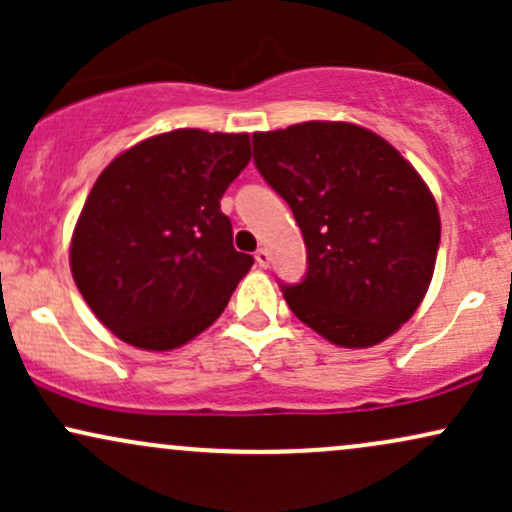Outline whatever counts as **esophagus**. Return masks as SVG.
Here are the masks:
<instances>
[{"label": "esophagus", "mask_w": 512, "mask_h": 512, "mask_svg": "<svg viewBox=\"0 0 512 512\" xmlns=\"http://www.w3.org/2000/svg\"><path fill=\"white\" fill-rule=\"evenodd\" d=\"M255 260H257V264H260V267H269V260H272V257H269L267 248H260L255 252Z\"/></svg>", "instance_id": "34e87169"}]
</instances>
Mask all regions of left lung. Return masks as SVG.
Instances as JSON below:
<instances>
[{
  "mask_svg": "<svg viewBox=\"0 0 512 512\" xmlns=\"http://www.w3.org/2000/svg\"><path fill=\"white\" fill-rule=\"evenodd\" d=\"M252 161L308 250L303 279L279 284L293 315L346 349L397 332L424 301L440 245L436 199L419 173L349 122L252 134Z\"/></svg>",
  "mask_w": 512,
  "mask_h": 512,
  "instance_id": "1",
  "label": "left lung"
}]
</instances>
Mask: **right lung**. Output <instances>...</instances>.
<instances>
[{"instance_id":"1","label":"right lung","mask_w":512,"mask_h":512,"mask_svg":"<svg viewBox=\"0 0 512 512\" xmlns=\"http://www.w3.org/2000/svg\"><path fill=\"white\" fill-rule=\"evenodd\" d=\"M250 163L248 134L175 129L98 175L76 221L72 274L122 342L168 351L223 313L252 255L233 248L221 197Z\"/></svg>"}]
</instances>
